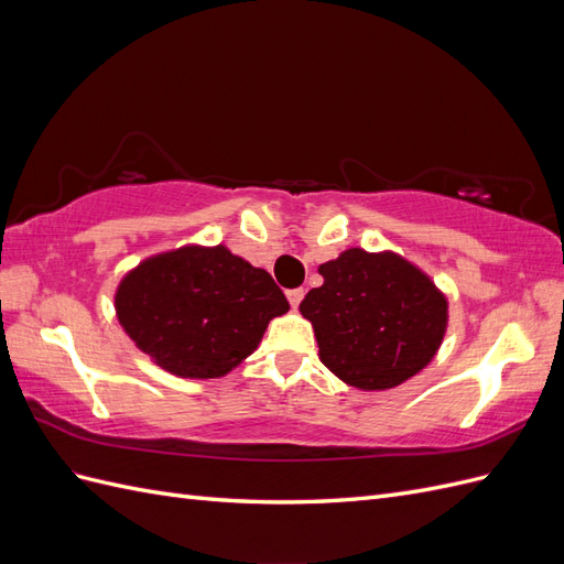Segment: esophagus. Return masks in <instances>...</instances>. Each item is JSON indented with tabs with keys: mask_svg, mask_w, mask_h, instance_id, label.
<instances>
[{
	"mask_svg": "<svg viewBox=\"0 0 564 564\" xmlns=\"http://www.w3.org/2000/svg\"><path fill=\"white\" fill-rule=\"evenodd\" d=\"M303 296H305L303 289H289V292H286V299H289V303H292L294 311L299 308V303L303 301Z\"/></svg>",
	"mask_w": 564,
	"mask_h": 564,
	"instance_id": "34e87169",
	"label": "esophagus"
}]
</instances>
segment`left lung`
Wrapping results in <instances>:
<instances>
[{
	"label": "left lung",
	"mask_w": 564,
	"mask_h": 564,
	"mask_svg": "<svg viewBox=\"0 0 564 564\" xmlns=\"http://www.w3.org/2000/svg\"><path fill=\"white\" fill-rule=\"evenodd\" d=\"M322 286L299 311L311 319L319 360L357 390H388L433 362L449 303L421 268L395 251L346 249L322 263Z\"/></svg>",
	"instance_id": "obj_1"
}]
</instances>
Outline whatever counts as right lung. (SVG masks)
Masks as SVG:
<instances>
[{
	"label": "right lung",
	"instance_id": "add662e5",
	"mask_svg": "<svg viewBox=\"0 0 564 564\" xmlns=\"http://www.w3.org/2000/svg\"><path fill=\"white\" fill-rule=\"evenodd\" d=\"M117 319L150 360L181 379L226 377L289 311L263 268L228 247L187 245L141 261L115 292Z\"/></svg>",
	"mask_w": 564,
	"mask_h": 564
}]
</instances>
